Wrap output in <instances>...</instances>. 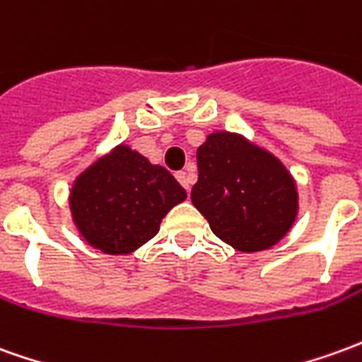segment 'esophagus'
<instances>
[{"mask_svg":"<svg viewBox=\"0 0 362 362\" xmlns=\"http://www.w3.org/2000/svg\"><path fill=\"white\" fill-rule=\"evenodd\" d=\"M176 180L180 182L184 188L189 189L192 188V182H194V176H192L189 173H184V170H182V173H176Z\"/></svg>","mask_w":362,"mask_h":362,"instance_id":"1","label":"esophagus"}]
</instances>
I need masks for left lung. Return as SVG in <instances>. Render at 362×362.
Segmentation results:
<instances>
[{
	"label": "left lung",
	"mask_w": 362,
	"mask_h": 362,
	"mask_svg": "<svg viewBox=\"0 0 362 362\" xmlns=\"http://www.w3.org/2000/svg\"><path fill=\"white\" fill-rule=\"evenodd\" d=\"M192 204L221 241L241 252L274 247L292 229L300 196L276 155L241 133L214 131L198 146Z\"/></svg>",
	"instance_id": "1"
}]
</instances>
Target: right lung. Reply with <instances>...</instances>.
<instances>
[{"mask_svg": "<svg viewBox=\"0 0 362 362\" xmlns=\"http://www.w3.org/2000/svg\"><path fill=\"white\" fill-rule=\"evenodd\" d=\"M186 189L160 164L119 143L76 176L68 194L72 223L105 255H131L160 229Z\"/></svg>", "mask_w": 362, "mask_h": 362, "instance_id": "1", "label": "right lung"}]
</instances>
